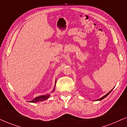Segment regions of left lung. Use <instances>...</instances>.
I'll use <instances>...</instances> for the list:
<instances>
[{
	"mask_svg": "<svg viewBox=\"0 0 127 127\" xmlns=\"http://www.w3.org/2000/svg\"><path fill=\"white\" fill-rule=\"evenodd\" d=\"M112 90H113V89H112ZM112 90H111L110 91V92H109V93H108V94H106V95H104V96H103V97H101V98H100V99H98V100H102V99H104V98H105V97H106V96H108V95H109V94H110V92H111V91H112Z\"/></svg>",
	"mask_w": 127,
	"mask_h": 127,
	"instance_id": "1",
	"label": "left lung"
}]
</instances>
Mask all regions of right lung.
Segmentation results:
<instances>
[{
    "label": "right lung",
    "mask_w": 127,
    "mask_h": 127,
    "mask_svg": "<svg viewBox=\"0 0 127 127\" xmlns=\"http://www.w3.org/2000/svg\"><path fill=\"white\" fill-rule=\"evenodd\" d=\"M55 91V89H53V92H54ZM50 95H43V96H38V97H36L34 98L32 100L30 101V102L32 103H35V102H42V101L45 100L46 99H48Z\"/></svg>",
    "instance_id": "right-lung-1"
}]
</instances>
